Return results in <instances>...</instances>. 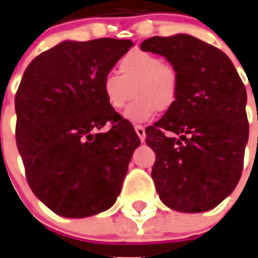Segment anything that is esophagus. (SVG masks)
I'll return each instance as SVG.
<instances>
[{"label":"esophagus","instance_id":"esophagus-1","mask_svg":"<svg viewBox=\"0 0 258 258\" xmlns=\"http://www.w3.org/2000/svg\"><path fill=\"white\" fill-rule=\"evenodd\" d=\"M135 131L139 136L140 142H144L146 140V130H144L143 125H135Z\"/></svg>","mask_w":258,"mask_h":258}]
</instances>
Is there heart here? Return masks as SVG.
<instances>
[{
    "mask_svg": "<svg viewBox=\"0 0 258 258\" xmlns=\"http://www.w3.org/2000/svg\"><path fill=\"white\" fill-rule=\"evenodd\" d=\"M119 74L108 73L102 79V93L112 110H122L131 95L136 99L123 112L131 123H147L159 111L172 107L179 95L177 69L158 54L136 49L122 56Z\"/></svg>",
    "mask_w": 258,
    "mask_h": 258,
    "instance_id": "heart-1",
    "label": "heart"
}]
</instances>
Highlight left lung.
Segmentation results:
<instances>
[{
	"label": "left lung",
	"instance_id": "obj_1",
	"mask_svg": "<svg viewBox=\"0 0 258 258\" xmlns=\"http://www.w3.org/2000/svg\"><path fill=\"white\" fill-rule=\"evenodd\" d=\"M140 49L165 56L180 75L175 104L146 128L159 198L179 212L209 211L241 177L249 136L244 83L227 54L188 34L152 37Z\"/></svg>",
	"mask_w": 258,
	"mask_h": 258
}]
</instances>
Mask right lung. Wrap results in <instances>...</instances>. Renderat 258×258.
Masks as SVG:
<instances>
[{
	"instance_id": "add662e5",
	"label": "right lung",
	"mask_w": 258,
	"mask_h": 258,
	"mask_svg": "<svg viewBox=\"0 0 258 258\" xmlns=\"http://www.w3.org/2000/svg\"><path fill=\"white\" fill-rule=\"evenodd\" d=\"M128 39L64 41L35 56L16 94V140L33 194L54 213L81 219L111 208L140 140L106 103L102 79ZM106 122L111 128L99 130Z\"/></svg>"
}]
</instances>
